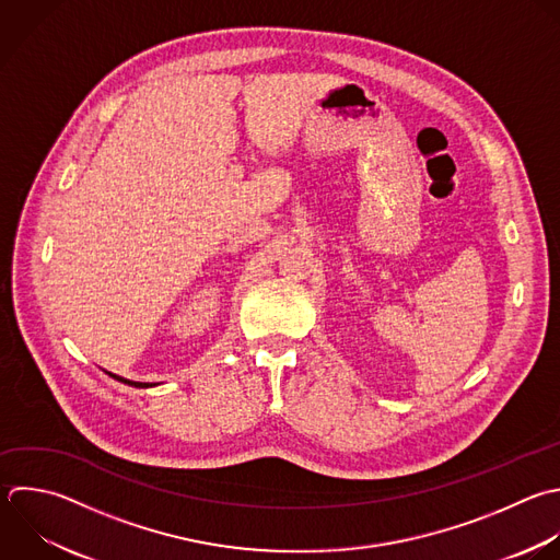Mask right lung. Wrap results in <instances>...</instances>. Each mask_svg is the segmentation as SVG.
<instances>
[{
    "instance_id": "obj_1",
    "label": "right lung",
    "mask_w": 560,
    "mask_h": 560,
    "mask_svg": "<svg viewBox=\"0 0 560 560\" xmlns=\"http://www.w3.org/2000/svg\"><path fill=\"white\" fill-rule=\"evenodd\" d=\"M109 376H114L116 381H122V383H127V385H133V387H153V383L149 385V383H136V381H127V378H122V376H116V374H112V372H107Z\"/></svg>"
}]
</instances>
